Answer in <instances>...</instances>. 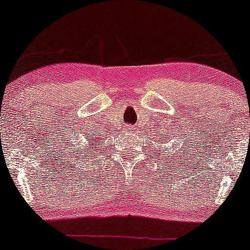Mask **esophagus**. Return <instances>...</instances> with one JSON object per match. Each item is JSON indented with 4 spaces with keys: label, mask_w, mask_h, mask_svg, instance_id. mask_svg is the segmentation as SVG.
<instances>
[{
    "label": "esophagus",
    "mask_w": 250,
    "mask_h": 250,
    "mask_svg": "<svg viewBox=\"0 0 250 250\" xmlns=\"http://www.w3.org/2000/svg\"><path fill=\"white\" fill-rule=\"evenodd\" d=\"M135 129H136V128H134L133 125H127V127L125 128V131H133V130H135Z\"/></svg>",
    "instance_id": "34e87169"
}]
</instances>
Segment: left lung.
Instances as JSON below:
<instances>
[{
  "mask_svg": "<svg viewBox=\"0 0 250 250\" xmlns=\"http://www.w3.org/2000/svg\"><path fill=\"white\" fill-rule=\"evenodd\" d=\"M160 135H161V134H160ZM165 136H166V135H165ZM162 139H163V136H161V141H162ZM173 150H174V149H173ZM183 155H185V154H183ZM171 157H173V156H171Z\"/></svg>",
  "mask_w": 250,
  "mask_h": 250,
  "instance_id": "left-lung-1",
  "label": "left lung"
}]
</instances>
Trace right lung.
Returning a JSON list of instances; mask_svg holds the SVG:
<instances>
[{
    "label": "right lung",
    "mask_w": 250,
    "mask_h": 250,
    "mask_svg": "<svg viewBox=\"0 0 250 250\" xmlns=\"http://www.w3.org/2000/svg\"><path fill=\"white\" fill-rule=\"evenodd\" d=\"M87 139V137H85ZM91 143L92 145H90V143ZM99 143H102L100 141V137H97V140L95 142H91V140H88V146H82V147H85V149H80L79 148H74V150H70V153H73V159L76 160V162H79V165H81L83 162L84 163L87 161V157H89V159L88 160H91L94 156H96V148H97V145ZM85 151L87 155H84V151Z\"/></svg>",
    "instance_id": "right-lung-1"
}]
</instances>
